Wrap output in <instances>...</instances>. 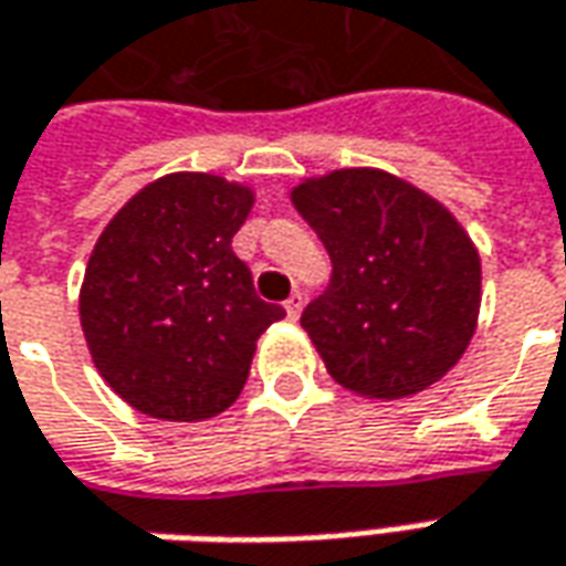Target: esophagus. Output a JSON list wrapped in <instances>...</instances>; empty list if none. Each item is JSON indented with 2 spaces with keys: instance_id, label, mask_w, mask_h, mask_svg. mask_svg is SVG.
<instances>
[{
  "instance_id": "1",
  "label": "esophagus",
  "mask_w": 566,
  "mask_h": 566,
  "mask_svg": "<svg viewBox=\"0 0 566 566\" xmlns=\"http://www.w3.org/2000/svg\"><path fill=\"white\" fill-rule=\"evenodd\" d=\"M286 305V314H290V321H295L298 314H302V292H292L290 298L283 302Z\"/></svg>"
}]
</instances>
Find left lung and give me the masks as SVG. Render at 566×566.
Segmentation results:
<instances>
[{
    "mask_svg": "<svg viewBox=\"0 0 566 566\" xmlns=\"http://www.w3.org/2000/svg\"><path fill=\"white\" fill-rule=\"evenodd\" d=\"M327 249V290L302 311L329 377L367 398L442 380L480 314V255L442 205L386 170L348 168L292 189Z\"/></svg>",
    "mask_w": 566,
    "mask_h": 566,
    "instance_id": "obj_1",
    "label": "left lung"
}]
</instances>
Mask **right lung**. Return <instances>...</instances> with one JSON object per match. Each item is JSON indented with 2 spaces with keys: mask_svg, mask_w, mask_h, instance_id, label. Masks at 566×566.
Listing matches in <instances>:
<instances>
[{
  "mask_svg": "<svg viewBox=\"0 0 566 566\" xmlns=\"http://www.w3.org/2000/svg\"><path fill=\"white\" fill-rule=\"evenodd\" d=\"M252 189L214 174H170L102 230L80 290L98 374L158 420H205L249 380L258 336L286 311L261 302L233 237Z\"/></svg>",
  "mask_w": 566,
  "mask_h": 566,
  "instance_id": "right-lung-1",
  "label": "right lung"
}]
</instances>
